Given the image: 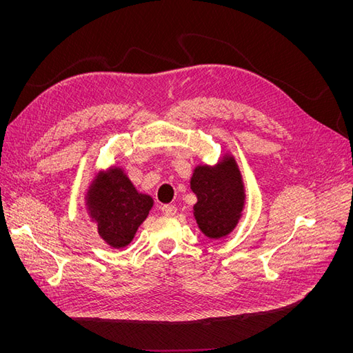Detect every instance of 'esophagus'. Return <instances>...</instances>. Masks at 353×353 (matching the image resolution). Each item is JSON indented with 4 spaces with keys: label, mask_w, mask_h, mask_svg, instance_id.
<instances>
[{
    "label": "esophagus",
    "mask_w": 353,
    "mask_h": 353,
    "mask_svg": "<svg viewBox=\"0 0 353 353\" xmlns=\"http://www.w3.org/2000/svg\"><path fill=\"white\" fill-rule=\"evenodd\" d=\"M160 210H162L163 215L172 216V215H175V213H176V206H174V205H163L162 208H160Z\"/></svg>",
    "instance_id": "esophagus-1"
}]
</instances>
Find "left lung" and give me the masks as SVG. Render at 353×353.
Wrapping results in <instances>:
<instances>
[{"label": "left lung", "mask_w": 353, "mask_h": 353, "mask_svg": "<svg viewBox=\"0 0 353 353\" xmlns=\"http://www.w3.org/2000/svg\"><path fill=\"white\" fill-rule=\"evenodd\" d=\"M190 187L197 196L194 218L209 239H222L236 228L244 208V185L232 156L225 154L216 166L194 169Z\"/></svg>", "instance_id": "8db88e82"}]
</instances>
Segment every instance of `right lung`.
<instances>
[{"label": "right lung", "instance_id": "obj_1", "mask_svg": "<svg viewBox=\"0 0 353 353\" xmlns=\"http://www.w3.org/2000/svg\"><path fill=\"white\" fill-rule=\"evenodd\" d=\"M90 216L97 222L100 237L114 249L125 248L153 208V199L138 193L123 170L101 172L88 190Z\"/></svg>", "mask_w": 353, "mask_h": 353}]
</instances>
